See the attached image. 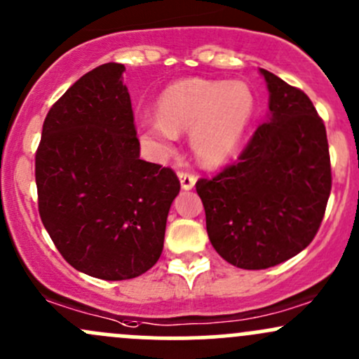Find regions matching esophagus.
I'll return each mask as SVG.
<instances>
[{
  "label": "esophagus",
  "instance_id": "obj_1",
  "mask_svg": "<svg viewBox=\"0 0 359 359\" xmlns=\"http://www.w3.org/2000/svg\"><path fill=\"white\" fill-rule=\"evenodd\" d=\"M178 176H180L181 188H183V190H191V188L195 187L196 176L194 175V172H190V171H180Z\"/></svg>",
  "mask_w": 359,
  "mask_h": 359
}]
</instances>
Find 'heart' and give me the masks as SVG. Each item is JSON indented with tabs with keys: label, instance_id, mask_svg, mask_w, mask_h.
Listing matches in <instances>:
<instances>
[{
	"label": "heart",
	"instance_id": "obj_1",
	"mask_svg": "<svg viewBox=\"0 0 359 359\" xmlns=\"http://www.w3.org/2000/svg\"><path fill=\"white\" fill-rule=\"evenodd\" d=\"M253 111V95L245 83L180 80L159 97V118L142 119L140 137L154 152L168 154L176 133L191 132L196 157L203 164L217 165L240 147Z\"/></svg>",
	"mask_w": 359,
	"mask_h": 359
}]
</instances>
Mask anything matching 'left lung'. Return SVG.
Listing matches in <instances>:
<instances>
[{"label": "left lung", "instance_id": "1", "mask_svg": "<svg viewBox=\"0 0 359 359\" xmlns=\"http://www.w3.org/2000/svg\"><path fill=\"white\" fill-rule=\"evenodd\" d=\"M271 118L236 163L196 181L209 240L226 262L260 271L298 255L313 241L332 188L323 119L298 87L260 70Z\"/></svg>", "mask_w": 359, "mask_h": 359}]
</instances>
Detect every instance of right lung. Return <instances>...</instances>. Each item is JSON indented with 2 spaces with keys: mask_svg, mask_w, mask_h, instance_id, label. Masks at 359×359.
<instances>
[{
  "mask_svg": "<svg viewBox=\"0 0 359 359\" xmlns=\"http://www.w3.org/2000/svg\"><path fill=\"white\" fill-rule=\"evenodd\" d=\"M125 67L86 73L53 104L36 152L39 215L61 257L87 276L125 280L159 260L180 180L140 159Z\"/></svg>",
  "mask_w": 359,
  "mask_h": 359,
  "instance_id": "add662e5",
  "label": "right lung"
}]
</instances>
